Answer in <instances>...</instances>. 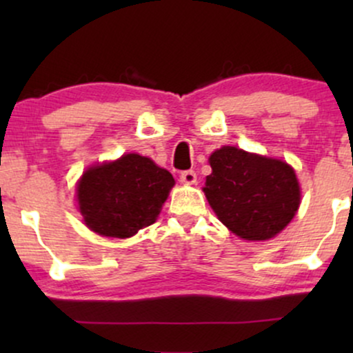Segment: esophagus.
<instances>
[{"instance_id":"1","label":"esophagus","mask_w":353,"mask_h":353,"mask_svg":"<svg viewBox=\"0 0 353 353\" xmlns=\"http://www.w3.org/2000/svg\"><path fill=\"white\" fill-rule=\"evenodd\" d=\"M179 179H181L182 184L192 185V184H196V182H197V174L194 171H184V172H181Z\"/></svg>"}]
</instances>
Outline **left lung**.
<instances>
[{
	"label": "left lung",
	"instance_id": "left-lung-1",
	"mask_svg": "<svg viewBox=\"0 0 353 353\" xmlns=\"http://www.w3.org/2000/svg\"><path fill=\"white\" fill-rule=\"evenodd\" d=\"M202 188L210 208L244 241H269L287 228L301 204L295 171L281 159L224 145L210 154Z\"/></svg>",
	"mask_w": 353,
	"mask_h": 353
}]
</instances>
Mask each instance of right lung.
<instances>
[{
  "label": "right lung",
  "instance_id": "obj_1",
  "mask_svg": "<svg viewBox=\"0 0 353 353\" xmlns=\"http://www.w3.org/2000/svg\"><path fill=\"white\" fill-rule=\"evenodd\" d=\"M174 184L171 172L132 152L84 171L76 199L92 232L128 239L156 222Z\"/></svg>",
  "mask_w": 353,
  "mask_h": 353
}]
</instances>
